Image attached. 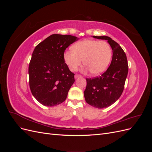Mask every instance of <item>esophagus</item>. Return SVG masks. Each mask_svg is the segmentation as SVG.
Listing matches in <instances>:
<instances>
[{
    "label": "esophagus",
    "instance_id": "esophagus-1",
    "mask_svg": "<svg viewBox=\"0 0 152 152\" xmlns=\"http://www.w3.org/2000/svg\"><path fill=\"white\" fill-rule=\"evenodd\" d=\"M82 76L81 75H77V74H76L75 75V79H77V78H79V77H81Z\"/></svg>",
    "mask_w": 152,
    "mask_h": 152
}]
</instances>
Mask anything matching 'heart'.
Masks as SVG:
<instances>
[{
    "label": "heart",
    "instance_id": "heart-1",
    "mask_svg": "<svg viewBox=\"0 0 152 152\" xmlns=\"http://www.w3.org/2000/svg\"><path fill=\"white\" fill-rule=\"evenodd\" d=\"M72 49L66 50L63 55L65 63L72 72L77 70L84 60V71L98 75L107 70L111 61L112 50L105 41L86 39L73 45Z\"/></svg>",
    "mask_w": 152,
    "mask_h": 152
}]
</instances>
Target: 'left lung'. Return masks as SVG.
I'll list each match as a JSON object with an SVG mask.
<instances>
[{"label":"left lung","instance_id":"left-lung-1","mask_svg":"<svg viewBox=\"0 0 152 152\" xmlns=\"http://www.w3.org/2000/svg\"><path fill=\"white\" fill-rule=\"evenodd\" d=\"M93 37L107 40L112 48L113 56L110 66L102 75L86 79L84 94L86 102L92 107L104 108L110 107L121 97L128 73L127 59L122 48L109 37Z\"/></svg>","mask_w":152,"mask_h":152}]
</instances>
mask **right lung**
Instances as JSON below:
<instances>
[{
  "mask_svg": "<svg viewBox=\"0 0 152 152\" xmlns=\"http://www.w3.org/2000/svg\"><path fill=\"white\" fill-rule=\"evenodd\" d=\"M78 39L70 35L53 34L34 49L28 68L30 88L42 104L54 107L66 99L75 74L69 70L63 55Z\"/></svg>",
  "mask_w": 152,
  "mask_h": 152,
  "instance_id": "1",
  "label": "right lung"
}]
</instances>
